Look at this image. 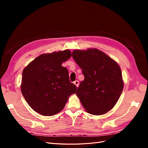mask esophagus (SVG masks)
I'll return each mask as SVG.
<instances>
[{
	"mask_svg": "<svg viewBox=\"0 0 148 148\" xmlns=\"http://www.w3.org/2000/svg\"><path fill=\"white\" fill-rule=\"evenodd\" d=\"M73 83L77 86V87H78L79 86V82L78 81V80H75V81L73 82Z\"/></svg>",
	"mask_w": 148,
	"mask_h": 148,
	"instance_id": "34e87169",
	"label": "esophagus"
}]
</instances>
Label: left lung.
Segmentation results:
<instances>
[{"label":"left lung","mask_w":148,"mask_h":148,"mask_svg":"<svg viewBox=\"0 0 148 148\" xmlns=\"http://www.w3.org/2000/svg\"><path fill=\"white\" fill-rule=\"evenodd\" d=\"M72 57L84 77L76 92L82 106L92 115L107 113L116 104L123 91L120 66L97 49L75 50Z\"/></svg>","instance_id":"1"}]
</instances>
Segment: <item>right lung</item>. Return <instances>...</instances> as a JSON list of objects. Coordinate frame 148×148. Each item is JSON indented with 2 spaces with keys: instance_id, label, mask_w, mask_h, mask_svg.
<instances>
[{
  "instance_id": "obj_1",
  "label": "right lung",
  "mask_w": 148,
  "mask_h": 148,
  "mask_svg": "<svg viewBox=\"0 0 148 148\" xmlns=\"http://www.w3.org/2000/svg\"><path fill=\"white\" fill-rule=\"evenodd\" d=\"M71 56V51L44 53L26 66L22 73L21 91L35 112L44 116L63 110L69 97L77 91L70 82L69 71L62 66Z\"/></svg>"
}]
</instances>
